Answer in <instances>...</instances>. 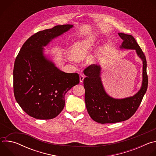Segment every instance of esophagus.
I'll list each match as a JSON object with an SVG mask.
<instances>
[{
    "label": "esophagus",
    "mask_w": 156,
    "mask_h": 156,
    "mask_svg": "<svg viewBox=\"0 0 156 156\" xmlns=\"http://www.w3.org/2000/svg\"><path fill=\"white\" fill-rule=\"evenodd\" d=\"M83 80H84V75L83 74H80V83H83Z\"/></svg>",
    "instance_id": "34e87169"
}]
</instances>
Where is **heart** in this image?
<instances>
[{
    "label": "heart",
    "instance_id": "1",
    "mask_svg": "<svg viewBox=\"0 0 156 156\" xmlns=\"http://www.w3.org/2000/svg\"><path fill=\"white\" fill-rule=\"evenodd\" d=\"M95 37L94 36L89 37L76 42L71 50V53L74 59L80 60L85 58L93 47Z\"/></svg>",
    "mask_w": 156,
    "mask_h": 156
}]
</instances>
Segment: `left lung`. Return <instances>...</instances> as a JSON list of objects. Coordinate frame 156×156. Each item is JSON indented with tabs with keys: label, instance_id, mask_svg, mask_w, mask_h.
Returning a JSON list of instances; mask_svg holds the SVG:
<instances>
[{
	"label": "left lung",
	"instance_id": "obj_1",
	"mask_svg": "<svg viewBox=\"0 0 156 156\" xmlns=\"http://www.w3.org/2000/svg\"><path fill=\"white\" fill-rule=\"evenodd\" d=\"M123 40L121 49H134L143 61V83L140 90L133 96L117 99L111 98L105 91L101 79L99 65L92 64L83 72L86 77L83 83L84 99L87 112L91 118L99 123H114L126 120L135 114L138 108L148 84L146 56L134 37L119 33Z\"/></svg>",
	"mask_w": 156,
	"mask_h": 156
}]
</instances>
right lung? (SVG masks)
Returning a JSON list of instances; mask_svg holds the SVG:
<instances>
[{"label":"right lung","instance_id":"add662e5","mask_svg":"<svg viewBox=\"0 0 156 156\" xmlns=\"http://www.w3.org/2000/svg\"><path fill=\"white\" fill-rule=\"evenodd\" d=\"M72 27L57 25L35 33L23 44L16 57L13 72L15 98L33 118L56 117L64 108L66 93L80 83L78 73L60 70L43 55V46Z\"/></svg>","mask_w":156,"mask_h":156}]
</instances>
